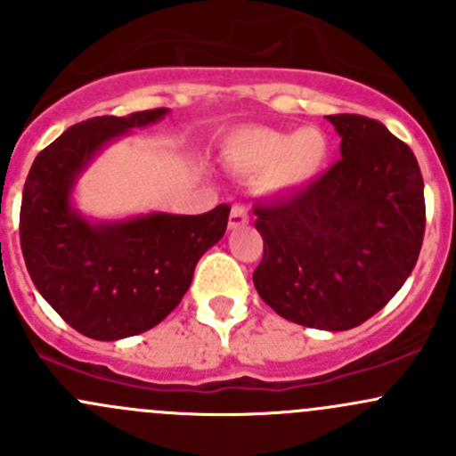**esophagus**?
Here are the masks:
<instances>
[{"label":"esophagus","mask_w":456,"mask_h":456,"mask_svg":"<svg viewBox=\"0 0 456 456\" xmlns=\"http://www.w3.org/2000/svg\"><path fill=\"white\" fill-rule=\"evenodd\" d=\"M249 223V214L242 205H233L232 214H229V229H240Z\"/></svg>","instance_id":"34e87169"}]
</instances>
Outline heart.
Instances as JSON below:
<instances>
[{"label": "heart", "instance_id": "b5f03b06", "mask_svg": "<svg viewBox=\"0 0 456 456\" xmlns=\"http://www.w3.org/2000/svg\"><path fill=\"white\" fill-rule=\"evenodd\" d=\"M223 160L242 176H260L271 196H296L314 187L330 163V139L320 127L296 132L242 127L223 141Z\"/></svg>", "mask_w": 456, "mask_h": 456}]
</instances>
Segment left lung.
Wrapping results in <instances>:
<instances>
[{
	"label": "left lung",
	"instance_id": "8db88e82",
	"mask_svg": "<svg viewBox=\"0 0 456 456\" xmlns=\"http://www.w3.org/2000/svg\"><path fill=\"white\" fill-rule=\"evenodd\" d=\"M342 159L306 191L256 205V291L284 320L360 326L402 289L426 229L424 178L406 142L360 114L326 117Z\"/></svg>",
	"mask_w": 456,
	"mask_h": 456
}]
</instances>
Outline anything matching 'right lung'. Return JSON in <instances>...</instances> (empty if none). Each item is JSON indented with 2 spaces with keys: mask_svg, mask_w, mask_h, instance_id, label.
<instances>
[{
  "mask_svg": "<svg viewBox=\"0 0 456 456\" xmlns=\"http://www.w3.org/2000/svg\"><path fill=\"white\" fill-rule=\"evenodd\" d=\"M167 112L77 123L37 154L26 178V266L44 300L86 338L114 342L163 322L190 289L196 262L227 229V205L200 216L151 211L123 220H90L72 205L77 181L105 145Z\"/></svg>",
  "mask_w": 456,
  "mask_h": 456,
  "instance_id": "obj_1",
  "label": "right lung"
}]
</instances>
